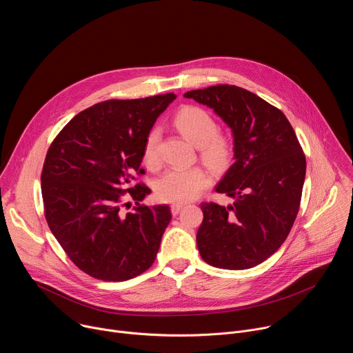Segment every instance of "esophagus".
<instances>
[{
    "mask_svg": "<svg viewBox=\"0 0 353 353\" xmlns=\"http://www.w3.org/2000/svg\"><path fill=\"white\" fill-rule=\"evenodd\" d=\"M183 207H184L183 203H174V204H172V207H170L172 214H173V215H177V214L183 210Z\"/></svg>",
    "mask_w": 353,
    "mask_h": 353,
    "instance_id": "obj_1",
    "label": "esophagus"
}]
</instances>
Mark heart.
I'll use <instances>...</instances> for the list:
<instances>
[{
    "mask_svg": "<svg viewBox=\"0 0 353 353\" xmlns=\"http://www.w3.org/2000/svg\"><path fill=\"white\" fill-rule=\"evenodd\" d=\"M174 125L198 146L201 158L208 166L221 169L226 165L232 152L230 142L218 132V124L207 110L195 106L183 108L174 117ZM158 143L159 130L152 128L143 142V161L150 166L159 161ZM210 183L211 176L204 168H170L157 180L155 191L158 198L166 203H185L196 198Z\"/></svg>",
    "mask_w": 353,
    "mask_h": 353,
    "instance_id": "obj_1",
    "label": "heart"
}]
</instances>
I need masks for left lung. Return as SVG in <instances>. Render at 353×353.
<instances>
[{"label": "left lung", "mask_w": 353, "mask_h": 353, "mask_svg": "<svg viewBox=\"0 0 353 353\" xmlns=\"http://www.w3.org/2000/svg\"><path fill=\"white\" fill-rule=\"evenodd\" d=\"M184 97L212 109L233 137V163L215 188L233 203L201 205L199 254L216 268H253L293 226L306 177L303 150L285 114L243 88L216 85Z\"/></svg>", "instance_id": "left-lung-1"}]
</instances>
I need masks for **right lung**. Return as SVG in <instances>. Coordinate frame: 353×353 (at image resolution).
<instances>
[{"label": "right lung", "instance_id": "right-lung-1", "mask_svg": "<svg viewBox=\"0 0 353 353\" xmlns=\"http://www.w3.org/2000/svg\"><path fill=\"white\" fill-rule=\"evenodd\" d=\"M176 97L100 102L77 114L48 148L41 172L46 221L72 263L96 279L128 281L155 261L170 208L139 205L150 190L132 187V180L143 173L148 132ZM124 192L137 205L127 214Z\"/></svg>", "mask_w": 353, "mask_h": 353}]
</instances>
